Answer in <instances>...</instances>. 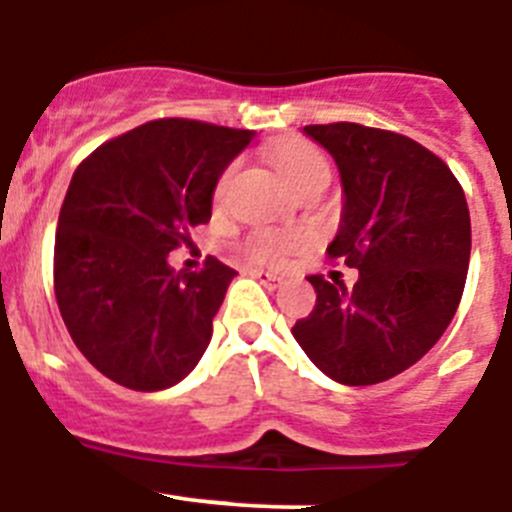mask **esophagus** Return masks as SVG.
<instances>
[{"label":"esophagus","instance_id":"esophagus-1","mask_svg":"<svg viewBox=\"0 0 512 512\" xmlns=\"http://www.w3.org/2000/svg\"><path fill=\"white\" fill-rule=\"evenodd\" d=\"M252 275H255V278L260 280V283L265 285L267 290L280 288V283H283V278H280V275H275V273H270V270H252Z\"/></svg>","mask_w":512,"mask_h":512}]
</instances>
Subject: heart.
<instances>
[{"label": "heart", "mask_w": 512, "mask_h": 512, "mask_svg": "<svg viewBox=\"0 0 512 512\" xmlns=\"http://www.w3.org/2000/svg\"><path fill=\"white\" fill-rule=\"evenodd\" d=\"M273 165L280 173L285 183H288L293 191H298L301 186L311 181H321L326 178L329 181V165H326L324 155L306 140H288L283 145H278L273 150ZM234 176V165H229L224 170L219 181H216L214 196L222 199L227 193L229 183ZM298 239L296 234H278V232H255L247 239V255L257 262H278L293 250Z\"/></svg>", "instance_id": "b5f03b06"}]
</instances>
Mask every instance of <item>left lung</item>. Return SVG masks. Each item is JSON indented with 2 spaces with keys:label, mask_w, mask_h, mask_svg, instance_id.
<instances>
[{
  "label": "left lung",
  "mask_w": 512,
  "mask_h": 512,
  "mask_svg": "<svg viewBox=\"0 0 512 512\" xmlns=\"http://www.w3.org/2000/svg\"><path fill=\"white\" fill-rule=\"evenodd\" d=\"M344 186L329 260L357 267L344 280L308 275L316 306L293 336L313 365L342 385L400 375L451 324L467 280L472 224L449 165L421 142L354 122L308 124Z\"/></svg>",
  "instance_id": "8db88e82"
}]
</instances>
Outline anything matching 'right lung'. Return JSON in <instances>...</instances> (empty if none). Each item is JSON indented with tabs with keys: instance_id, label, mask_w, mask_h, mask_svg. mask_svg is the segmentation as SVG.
<instances>
[{
	"instance_id": "obj_1",
	"label": "right lung",
	"mask_w": 512,
	"mask_h": 512,
	"mask_svg": "<svg viewBox=\"0 0 512 512\" xmlns=\"http://www.w3.org/2000/svg\"><path fill=\"white\" fill-rule=\"evenodd\" d=\"M250 140V130L153 119L73 173L55 232V301L73 344L117 385L170 388L209 347L237 270L206 257L204 270L176 273L168 252L209 222L216 181Z\"/></svg>"
}]
</instances>
